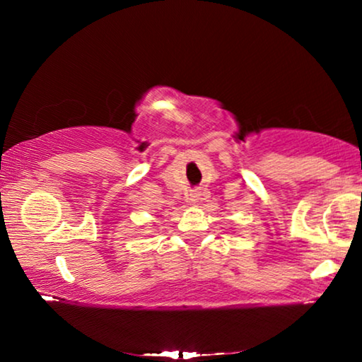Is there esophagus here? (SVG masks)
I'll return each mask as SVG.
<instances>
[{"label": "esophagus", "instance_id": "esophagus-1", "mask_svg": "<svg viewBox=\"0 0 362 362\" xmlns=\"http://www.w3.org/2000/svg\"><path fill=\"white\" fill-rule=\"evenodd\" d=\"M197 197H199V194H197V192H192V194L189 196V201H191V202H196Z\"/></svg>", "mask_w": 362, "mask_h": 362}]
</instances>
